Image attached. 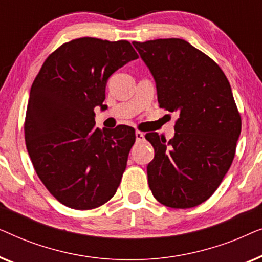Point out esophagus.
Here are the masks:
<instances>
[{"instance_id":"1","label":"esophagus","mask_w":262,"mask_h":262,"mask_svg":"<svg viewBox=\"0 0 262 262\" xmlns=\"http://www.w3.org/2000/svg\"><path fill=\"white\" fill-rule=\"evenodd\" d=\"M136 139H137V142H142L144 139V134L141 131H136Z\"/></svg>"}]
</instances>
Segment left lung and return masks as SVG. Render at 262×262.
Wrapping results in <instances>:
<instances>
[{"label": "left lung", "instance_id": "left-lung-1", "mask_svg": "<svg viewBox=\"0 0 262 262\" xmlns=\"http://www.w3.org/2000/svg\"><path fill=\"white\" fill-rule=\"evenodd\" d=\"M132 44L155 78L160 107L179 116L170 141L145 135L155 149L149 187L168 207H194L213 194L234 160L242 123L230 83L214 60L184 39Z\"/></svg>", "mask_w": 262, "mask_h": 262}]
</instances>
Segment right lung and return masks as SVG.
<instances>
[{
    "instance_id": "obj_1",
    "label": "right lung",
    "mask_w": 262,
    "mask_h": 262,
    "mask_svg": "<svg viewBox=\"0 0 262 262\" xmlns=\"http://www.w3.org/2000/svg\"><path fill=\"white\" fill-rule=\"evenodd\" d=\"M138 55L127 40L78 38L60 45L31 87L25 141L49 192L70 209L92 210L116 194L135 130L95 127L108 77Z\"/></svg>"
}]
</instances>
